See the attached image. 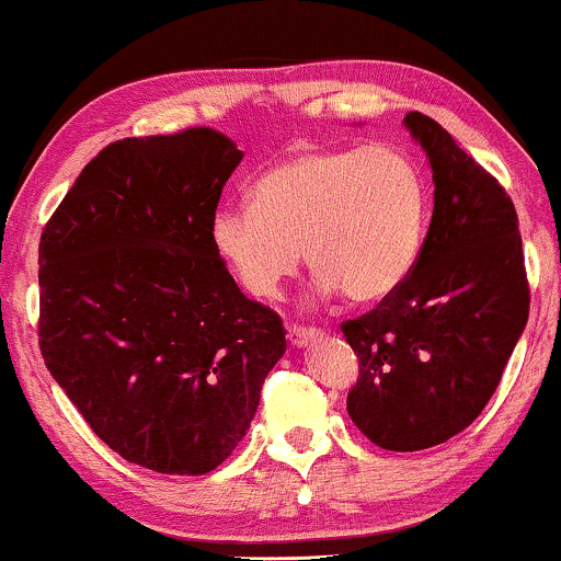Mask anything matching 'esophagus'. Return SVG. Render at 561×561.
<instances>
[{"mask_svg":"<svg viewBox=\"0 0 561 561\" xmlns=\"http://www.w3.org/2000/svg\"><path fill=\"white\" fill-rule=\"evenodd\" d=\"M318 335L320 331L312 325H299V322H294V325L288 328V341H291V346H307L309 341H314Z\"/></svg>","mask_w":561,"mask_h":561,"instance_id":"1","label":"esophagus"}]
</instances>
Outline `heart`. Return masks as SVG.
I'll return each instance as SVG.
<instances>
[{
	"instance_id": "1",
	"label": "heart",
	"mask_w": 561,
	"mask_h": 561,
	"mask_svg": "<svg viewBox=\"0 0 561 561\" xmlns=\"http://www.w3.org/2000/svg\"><path fill=\"white\" fill-rule=\"evenodd\" d=\"M431 196L397 144L305 149L267 170L252 204L213 215V243L256 299H275L305 249L322 294L378 301L410 278L425 243Z\"/></svg>"
}]
</instances>
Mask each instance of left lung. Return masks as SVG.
Wrapping results in <instances>:
<instances>
[{
    "label": "left lung",
    "mask_w": 561,
    "mask_h": 561,
    "mask_svg": "<svg viewBox=\"0 0 561 561\" xmlns=\"http://www.w3.org/2000/svg\"><path fill=\"white\" fill-rule=\"evenodd\" d=\"M433 170V217L414 270L362 318L341 322L359 359L346 410L388 451H420L485 410L525 331L530 286L515 204L423 112L404 117Z\"/></svg>",
    "instance_id": "left-lung-1"
}]
</instances>
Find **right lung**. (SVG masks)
Instances as JSON below:
<instances>
[{
    "label": "right lung",
    "mask_w": 561,
    "mask_h": 561,
    "mask_svg": "<svg viewBox=\"0 0 561 561\" xmlns=\"http://www.w3.org/2000/svg\"><path fill=\"white\" fill-rule=\"evenodd\" d=\"M243 151L220 130L123 138L83 168L38 243V346L112 451L204 476L247 436L286 352L213 243Z\"/></svg>",
    "instance_id": "add662e5"
}]
</instances>
